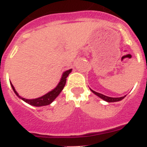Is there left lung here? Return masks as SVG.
Here are the masks:
<instances>
[{"mask_svg": "<svg viewBox=\"0 0 147 147\" xmlns=\"http://www.w3.org/2000/svg\"><path fill=\"white\" fill-rule=\"evenodd\" d=\"M91 91H92L94 94L98 95L99 98H100L101 99H103V100H106V101H107V102H116V101H119V100H122V99L125 97V96H123V97H121V98H110V97H107L106 96V95H104V94H102L96 92H94V91L92 90V89H91Z\"/></svg>", "mask_w": 147, "mask_h": 147, "instance_id": "left-lung-1", "label": "left lung"}]
</instances>
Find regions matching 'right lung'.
<instances>
[{
  "instance_id": "add662e5",
  "label": "right lung",
  "mask_w": 147,
  "mask_h": 147,
  "mask_svg": "<svg viewBox=\"0 0 147 147\" xmlns=\"http://www.w3.org/2000/svg\"><path fill=\"white\" fill-rule=\"evenodd\" d=\"M72 71V69H70L68 71H65L62 75V77L61 79L60 82H59V85L55 87V88H54L53 91H51L49 92V93H47L43 96L40 97V98H35V99H31V100H29V99H25L24 98H22L19 95V94L16 92V91L15 90V88L13 87V86L11 84L12 86V88H13V91H14V92L16 93L17 96L20 98L21 99H22L24 101H25L28 104H31V105H33V106L35 107H41V106H46V105H49L51 103L53 102V100L56 98V97L60 94V92L62 91V89L64 88L65 86V83H66V80H67V77L69 75V74Z\"/></svg>"
}]
</instances>
